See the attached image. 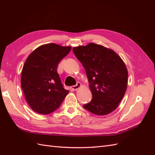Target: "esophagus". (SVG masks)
I'll return each instance as SVG.
<instances>
[{"mask_svg": "<svg viewBox=\"0 0 155 155\" xmlns=\"http://www.w3.org/2000/svg\"><path fill=\"white\" fill-rule=\"evenodd\" d=\"M81 86V84L80 83H79V82H78V83H76V85H74V86H72V87H71V88L73 89L74 91H76L77 89H78Z\"/></svg>", "mask_w": 155, "mask_h": 155, "instance_id": "1", "label": "esophagus"}]
</instances>
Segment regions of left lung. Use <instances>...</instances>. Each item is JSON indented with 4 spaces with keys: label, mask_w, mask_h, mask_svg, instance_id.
<instances>
[{
    "label": "left lung",
    "mask_w": 155,
    "mask_h": 155,
    "mask_svg": "<svg viewBox=\"0 0 155 155\" xmlns=\"http://www.w3.org/2000/svg\"><path fill=\"white\" fill-rule=\"evenodd\" d=\"M85 69L92 99L83 107L96 115L114 110L127 85L128 72L123 60L112 50L94 43L73 48Z\"/></svg>",
    "instance_id": "8db88e82"
}]
</instances>
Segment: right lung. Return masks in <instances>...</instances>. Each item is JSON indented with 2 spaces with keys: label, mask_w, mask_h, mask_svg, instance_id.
Segmentation results:
<instances>
[{
  "label": "right lung",
  "mask_w": 155,
  "mask_h": 155,
  "mask_svg": "<svg viewBox=\"0 0 155 155\" xmlns=\"http://www.w3.org/2000/svg\"><path fill=\"white\" fill-rule=\"evenodd\" d=\"M70 50V46L47 44L28 57L22 70L21 87L28 104L37 113L48 114L58 109L68 94L57 68Z\"/></svg>",
  "instance_id": "1"
}]
</instances>
